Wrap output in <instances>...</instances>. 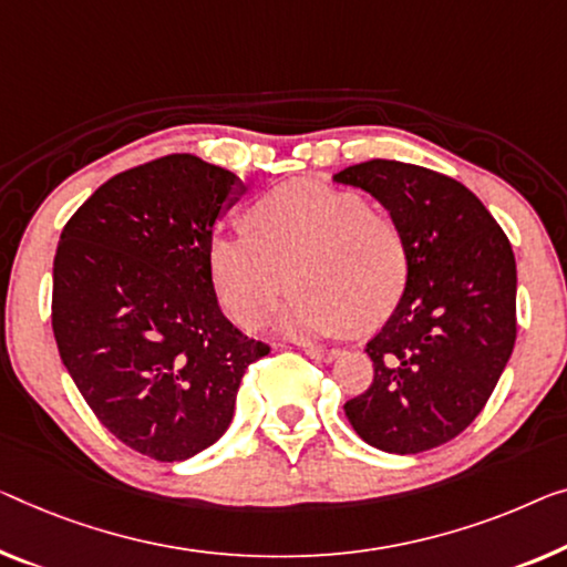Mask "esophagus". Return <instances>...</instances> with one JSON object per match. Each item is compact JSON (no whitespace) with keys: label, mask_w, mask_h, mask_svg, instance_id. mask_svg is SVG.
<instances>
[{"label":"esophagus","mask_w":567,"mask_h":567,"mask_svg":"<svg viewBox=\"0 0 567 567\" xmlns=\"http://www.w3.org/2000/svg\"><path fill=\"white\" fill-rule=\"evenodd\" d=\"M302 351H306L308 357H312V359L326 361V364H328V361H333L338 353H341L338 349H320V346H302Z\"/></svg>","instance_id":"esophagus-1"}]
</instances>
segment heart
<instances>
[{"mask_svg": "<svg viewBox=\"0 0 567 567\" xmlns=\"http://www.w3.org/2000/svg\"><path fill=\"white\" fill-rule=\"evenodd\" d=\"M247 231L208 241V275L226 312L257 328L290 282L277 328L295 338L390 320L410 280L408 244L394 218L359 193L298 181L251 203Z\"/></svg>", "mask_w": 567, "mask_h": 567, "instance_id": "1", "label": "heart"}]
</instances>
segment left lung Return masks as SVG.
<instances>
[{"instance_id":"obj_1","label":"left lung","mask_w":567,"mask_h":567,"mask_svg":"<svg viewBox=\"0 0 567 567\" xmlns=\"http://www.w3.org/2000/svg\"><path fill=\"white\" fill-rule=\"evenodd\" d=\"M390 210L408 244L400 306L367 343L374 382L343 404L361 441L422 453L463 433L517 338V261L484 203L453 177L396 159L333 175Z\"/></svg>"}]
</instances>
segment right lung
<instances>
[{"instance_id":"right-lung-1","label":"right lung","mask_w":567,"mask_h":567,"mask_svg":"<svg viewBox=\"0 0 567 567\" xmlns=\"http://www.w3.org/2000/svg\"><path fill=\"white\" fill-rule=\"evenodd\" d=\"M247 193L234 173L167 155L106 181L71 216L53 261V333L101 425L155 461L226 433L241 377L269 346L218 308L216 221Z\"/></svg>"}]
</instances>
